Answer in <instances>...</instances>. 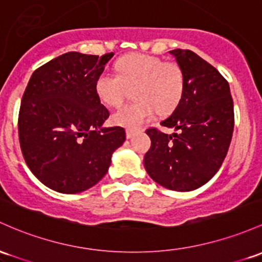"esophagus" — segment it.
<instances>
[{
  "mask_svg": "<svg viewBox=\"0 0 262 262\" xmlns=\"http://www.w3.org/2000/svg\"><path fill=\"white\" fill-rule=\"evenodd\" d=\"M125 136H126V138H128V139H130V138L134 136V130H133V129H126V130H125Z\"/></svg>",
  "mask_w": 262,
  "mask_h": 262,
  "instance_id": "34e87169",
  "label": "esophagus"
}]
</instances>
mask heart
I'll return each instance as SVG.
<instances>
[{
  "label": "heart",
  "instance_id": "heart-1",
  "mask_svg": "<svg viewBox=\"0 0 262 262\" xmlns=\"http://www.w3.org/2000/svg\"><path fill=\"white\" fill-rule=\"evenodd\" d=\"M118 74L100 72L94 82L99 100L116 107L125 97L126 87L136 85V102L122 105L112 114L116 125L136 129L160 114L171 112L179 104L184 93L183 70L173 62H164L159 57L134 53L124 56L116 64Z\"/></svg>",
  "mask_w": 262,
  "mask_h": 262
}]
</instances>
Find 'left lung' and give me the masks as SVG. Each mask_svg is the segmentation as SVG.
I'll list each match as a JSON object with an SVG mask.
<instances>
[{
    "mask_svg": "<svg viewBox=\"0 0 262 262\" xmlns=\"http://www.w3.org/2000/svg\"><path fill=\"white\" fill-rule=\"evenodd\" d=\"M184 73V93L160 124L179 133L146 129L151 145L144 157L149 177L175 191L200 188L217 173L234 132V102L228 80L192 51H170Z\"/></svg>",
    "mask_w": 262,
    "mask_h": 262,
    "instance_id": "left-lung-1",
    "label": "left lung"
}]
</instances>
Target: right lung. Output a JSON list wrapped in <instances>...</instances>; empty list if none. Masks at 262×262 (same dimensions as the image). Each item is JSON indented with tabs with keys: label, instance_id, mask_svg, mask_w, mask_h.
Segmentation results:
<instances>
[{
	"label": "right lung",
	"instance_id": "right-lung-1",
	"mask_svg": "<svg viewBox=\"0 0 262 262\" xmlns=\"http://www.w3.org/2000/svg\"><path fill=\"white\" fill-rule=\"evenodd\" d=\"M113 56L68 52L31 76L18 114L19 145L34 177L52 190L77 194L96 185L124 143V128L103 126L109 112L94 91Z\"/></svg>",
	"mask_w": 262,
	"mask_h": 262
}]
</instances>
